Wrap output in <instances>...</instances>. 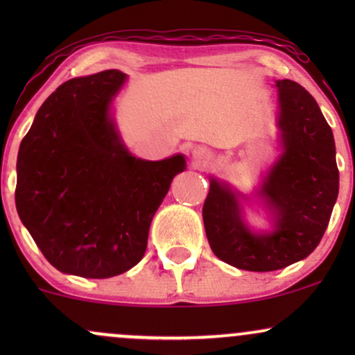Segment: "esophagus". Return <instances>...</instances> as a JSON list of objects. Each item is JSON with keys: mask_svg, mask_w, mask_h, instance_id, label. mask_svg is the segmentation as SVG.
<instances>
[{"mask_svg": "<svg viewBox=\"0 0 355 355\" xmlns=\"http://www.w3.org/2000/svg\"><path fill=\"white\" fill-rule=\"evenodd\" d=\"M191 157H193V162H195V165H198V166H205V165H209L210 162H211V153L209 152V150L207 148H202V146H198V148H195L193 152H191Z\"/></svg>", "mask_w": 355, "mask_h": 355, "instance_id": "1", "label": "esophagus"}]
</instances>
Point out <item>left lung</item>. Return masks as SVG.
<instances>
[{
    "instance_id": "left-lung-1",
    "label": "left lung",
    "mask_w": 355,
    "mask_h": 355,
    "mask_svg": "<svg viewBox=\"0 0 355 355\" xmlns=\"http://www.w3.org/2000/svg\"><path fill=\"white\" fill-rule=\"evenodd\" d=\"M282 153L263 175L257 197L270 211L272 230L257 232L243 218V197L210 177L203 223L210 248L232 267L279 270L311 255L319 245L339 195L332 130L304 87L277 80Z\"/></svg>"
}]
</instances>
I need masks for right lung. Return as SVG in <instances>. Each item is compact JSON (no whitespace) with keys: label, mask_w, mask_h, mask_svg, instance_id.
<instances>
[{"label":"right lung","mask_w":355,"mask_h":355,"mask_svg":"<svg viewBox=\"0 0 355 355\" xmlns=\"http://www.w3.org/2000/svg\"><path fill=\"white\" fill-rule=\"evenodd\" d=\"M120 70L64 81L36 113L16 162L19 218L53 267L85 279L123 274L144 259L150 223L185 157H133L112 101Z\"/></svg>","instance_id":"1"}]
</instances>
